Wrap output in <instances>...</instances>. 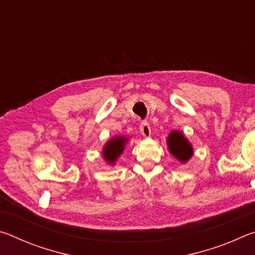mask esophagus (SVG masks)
I'll return each instance as SVG.
<instances>
[{
    "label": "esophagus",
    "mask_w": 255,
    "mask_h": 255,
    "mask_svg": "<svg viewBox=\"0 0 255 255\" xmlns=\"http://www.w3.org/2000/svg\"><path fill=\"white\" fill-rule=\"evenodd\" d=\"M140 132H141V135L145 137L150 136V132H152V130H150V126L147 122H143L140 124Z\"/></svg>",
    "instance_id": "esophagus-1"
}]
</instances>
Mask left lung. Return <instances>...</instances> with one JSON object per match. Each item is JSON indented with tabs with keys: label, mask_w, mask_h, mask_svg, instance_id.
Instances as JSON below:
<instances>
[{
	"label": "left lung",
	"mask_w": 255,
	"mask_h": 255,
	"mask_svg": "<svg viewBox=\"0 0 255 255\" xmlns=\"http://www.w3.org/2000/svg\"><path fill=\"white\" fill-rule=\"evenodd\" d=\"M166 145L169 147V152L180 163H187L192 157L193 147L182 131H171L166 138Z\"/></svg>",
	"instance_id": "left-lung-1"
}]
</instances>
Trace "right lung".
<instances>
[{
  "mask_svg": "<svg viewBox=\"0 0 255 255\" xmlns=\"http://www.w3.org/2000/svg\"><path fill=\"white\" fill-rule=\"evenodd\" d=\"M128 141V138L125 136L112 137L105 144L102 148V157L109 165H115L118 157L123 154Z\"/></svg>",
  "mask_w": 255,
  "mask_h": 255,
  "instance_id": "right-lung-1",
  "label": "right lung"
}]
</instances>
